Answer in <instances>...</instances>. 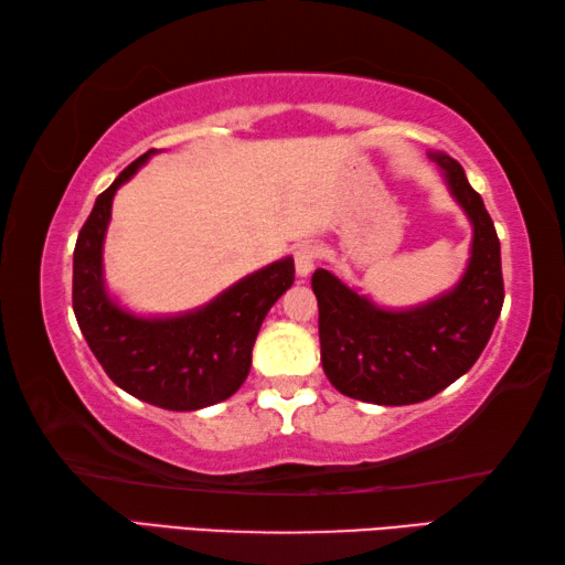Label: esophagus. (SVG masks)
I'll list each match as a JSON object with an SVG mask.
<instances>
[{"mask_svg": "<svg viewBox=\"0 0 565 565\" xmlns=\"http://www.w3.org/2000/svg\"><path fill=\"white\" fill-rule=\"evenodd\" d=\"M317 262H319V246L301 244L294 252V266H296V274H299L301 279H303V276H309L313 269H317Z\"/></svg>", "mask_w": 565, "mask_h": 565, "instance_id": "34e87169", "label": "esophagus"}]
</instances>
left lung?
<instances>
[{
    "instance_id": "8db88e82",
    "label": "left lung",
    "mask_w": 565,
    "mask_h": 565,
    "mask_svg": "<svg viewBox=\"0 0 565 565\" xmlns=\"http://www.w3.org/2000/svg\"><path fill=\"white\" fill-rule=\"evenodd\" d=\"M428 157L473 226L471 259L461 281L431 301L394 311L349 289L327 269L311 276L323 371L343 396L366 404H418L451 386L481 356L501 317V244L483 199L456 159Z\"/></svg>"
}]
</instances>
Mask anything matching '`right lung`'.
<instances>
[{"label":"right lung","mask_w":565,"mask_h":565,"mask_svg":"<svg viewBox=\"0 0 565 565\" xmlns=\"http://www.w3.org/2000/svg\"><path fill=\"white\" fill-rule=\"evenodd\" d=\"M149 149L94 202L74 246L72 306L89 349L127 394L167 411H196L236 394L252 369V349L271 306L294 284L286 256L228 286L202 309L179 317H137L104 286L102 248L117 189L154 154Z\"/></svg>","instance_id":"1"}]
</instances>
